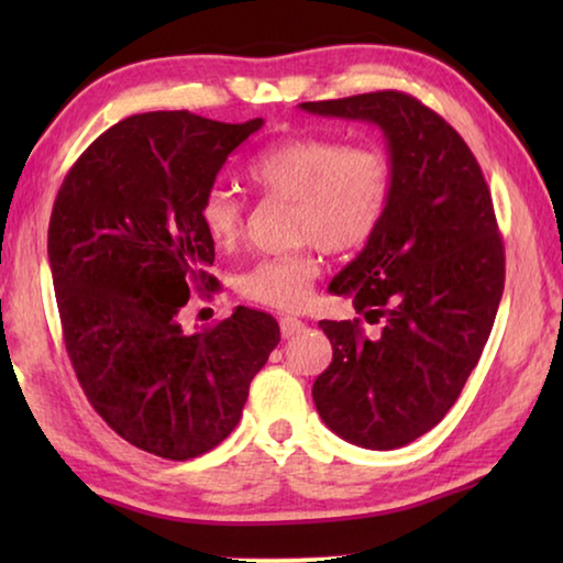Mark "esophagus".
I'll return each instance as SVG.
<instances>
[{
  "label": "esophagus",
  "mask_w": 563,
  "mask_h": 563,
  "mask_svg": "<svg viewBox=\"0 0 563 563\" xmlns=\"http://www.w3.org/2000/svg\"><path fill=\"white\" fill-rule=\"evenodd\" d=\"M302 330H305V322H302V320L292 318V316L280 318V332H283V338H295V335H300Z\"/></svg>",
  "instance_id": "34e87169"
}]
</instances>
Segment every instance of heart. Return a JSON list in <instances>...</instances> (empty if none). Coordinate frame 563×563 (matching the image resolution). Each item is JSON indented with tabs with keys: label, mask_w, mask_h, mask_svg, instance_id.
Segmentation results:
<instances>
[{
	"label": "heart",
	"mask_w": 563,
	"mask_h": 563,
	"mask_svg": "<svg viewBox=\"0 0 563 563\" xmlns=\"http://www.w3.org/2000/svg\"><path fill=\"white\" fill-rule=\"evenodd\" d=\"M265 198L292 201V235L308 241L285 255L255 261L238 275L243 298L268 308L295 310L310 298L322 273L320 245L352 253L383 225L393 201V161L379 146L345 144L332 136H290L275 141L245 170ZM198 221L216 247H233L243 233V203L228 190H208Z\"/></svg>",
	"instance_id": "b5f03b06"
}]
</instances>
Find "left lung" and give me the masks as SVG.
<instances>
[{
    "mask_svg": "<svg viewBox=\"0 0 563 563\" xmlns=\"http://www.w3.org/2000/svg\"><path fill=\"white\" fill-rule=\"evenodd\" d=\"M320 117L377 123L395 184L379 231L330 283L369 325L320 320L332 362L312 399L332 432L397 450L450 412L472 375L504 292V243L470 146L405 91L305 101Z\"/></svg>",
    "mask_w": 563,
    "mask_h": 563,
    "instance_id": "obj_1",
    "label": "left lung"
}]
</instances>
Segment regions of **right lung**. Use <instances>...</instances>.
I'll use <instances>...</instances> for the list:
<instances>
[{
    "label": "right lung",
    "mask_w": 563,
    "mask_h": 563,
    "mask_svg": "<svg viewBox=\"0 0 563 563\" xmlns=\"http://www.w3.org/2000/svg\"><path fill=\"white\" fill-rule=\"evenodd\" d=\"M261 126L136 113L76 158L52 208L49 265L76 379L113 432L164 460H194L235 430L280 342L263 310L235 308L196 332L178 322L190 292L218 285L198 208Z\"/></svg>",
    "instance_id": "obj_1"
}]
</instances>
